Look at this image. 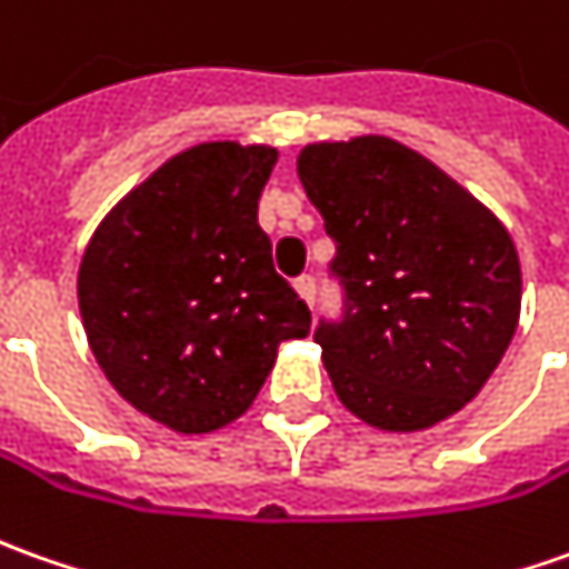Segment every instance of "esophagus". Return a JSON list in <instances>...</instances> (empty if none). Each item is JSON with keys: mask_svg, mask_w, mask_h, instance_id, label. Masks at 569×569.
Here are the masks:
<instances>
[{"mask_svg": "<svg viewBox=\"0 0 569 569\" xmlns=\"http://www.w3.org/2000/svg\"><path fill=\"white\" fill-rule=\"evenodd\" d=\"M296 292H299L308 305H315V277H311V273H301L299 280H296Z\"/></svg>", "mask_w": 569, "mask_h": 569, "instance_id": "1", "label": "esophagus"}]
</instances>
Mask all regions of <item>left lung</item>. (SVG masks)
I'll return each mask as SVG.
<instances>
[{
  "mask_svg": "<svg viewBox=\"0 0 569 569\" xmlns=\"http://www.w3.org/2000/svg\"><path fill=\"white\" fill-rule=\"evenodd\" d=\"M299 180L333 236L346 315L317 327L339 401L386 432L458 415L520 320V258L501 220L389 137L311 142Z\"/></svg>",
  "mask_w": 569,
  "mask_h": 569,
  "instance_id": "obj_1",
  "label": "left lung"
}]
</instances>
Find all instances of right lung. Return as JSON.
I'll return each instance as SVG.
<instances>
[{
	"instance_id": "right-lung-1",
	"label": "right lung",
	"mask_w": 569,
	"mask_h": 569,
	"mask_svg": "<svg viewBox=\"0 0 569 569\" xmlns=\"http://www.w3.org/2000/svg\"><path fill=\"white\" fill-rule=\"evenodd\" d=\"M273 164V146L230 139L173 154L108 211L80 258L96 361L123 401L173 432L246 415L280 342L311 330L258 227Z\"/></svg>"
}]
</instances>
